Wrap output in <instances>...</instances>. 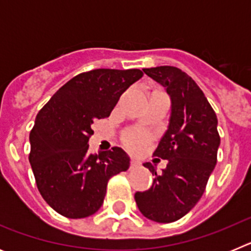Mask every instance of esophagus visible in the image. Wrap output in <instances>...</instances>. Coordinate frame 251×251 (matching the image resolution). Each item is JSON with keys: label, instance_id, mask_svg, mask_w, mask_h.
<instances>
[{"label": "esophagus", "instance_id": "34e87169", "mask_svg": "<svg viewBox=\"0 0 251 251\" xmlns=\"http://www.w3.org/2000/svg\"><path fill=\"white\" fill-rule=\"evenodd\" d=\"M139 165H141V163H139L138 159L132 158V161H130V168H136V167H138Z\"/></svg>", "mask_w": 251, "mask_h": 251}]
</instances>
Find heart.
I'll list each match as a JSON object with an SVG mask.
<instances>
[{
  "label": "heart",
  "mask_w": 251,
  "mask_h": 251,
  "mask_svg": "<svg viewBox=\"0 0 251 251\" xmlns=\"http://www.w3.org/2000/svg\"><path fill=\"white\" fill-rule=\"evenodd\" d=\"M128 141H129L130 145L138 146L143 142V136H142V134H133V136H130L129 138H128Z\"/></svg>",
  "instance_id": "heart-1"
}]
</instances>
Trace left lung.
Here are the masks:
<instances>
[{
    "label": "left lung",
    "mask_w": 251,
    "mask_h": 251,
    "mask_svg": "<svg viewBox=\"0 0 251 251\" xmlns=\"http://www.w3.org/2000/svg\"><path fill=\"white\" fill-rule=\"evenodd\" d=\"M143 72L170 95L167 130L153 153L168 163L159 175L152 163H143L154 178L150 190L134 194V200L150 220L174 223L200 200L216 165L217 117L202 90L181 69L157 66Z\"/></svg>",
    "instance_id": "8db88e82"
}]
</instances>
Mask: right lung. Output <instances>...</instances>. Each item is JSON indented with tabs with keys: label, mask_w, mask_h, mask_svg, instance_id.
I'll list each match as a JSON object with an SVG mask.
<instances>
[{
	"label": "right lung",
	"mask_w": 251,
	"mask_h": 251,
	"mask_svg": "<svg viewBox=\"0 0 251 251\" xmlns=\"http://www.w3.org/2000/svg\"><path fill=\"white\" fill-rule=\"evenodd\" d=\"M143 76L139 69H95L74 76L37 113L30 132V163L44 200L63 216L83 219L101 207L112 176L129 168L113 147L90 154L95 119L109 117L121 95Z\"/></svg>",
	"instance_id": "obj_1"
}]
</instances>
